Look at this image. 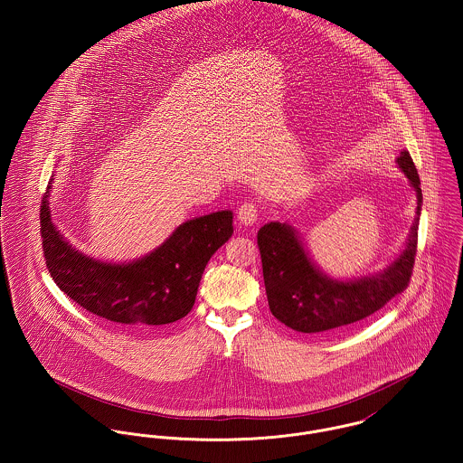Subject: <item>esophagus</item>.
<instances>
[{"instance_id": "34e87169", "label": "esophagus", "mask_w": 463, "mask_h": 463, "mask_svg": "<svg viewBox=\"0 0 463 463\" xmlns=\"http://www.w3.org/2000/svg\"><path fill=\"white\" fill-rule=\"evenodd\" d=\"M259 215H260V206L257 203H244L237 212V217L244 226L255 224L259 221Z\"/></svg>"}]
</instances>
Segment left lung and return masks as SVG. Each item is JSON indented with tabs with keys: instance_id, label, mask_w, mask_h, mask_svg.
Here are the masks:
<instances>
[{
	"instance_id": "obj_1",
	"label": "left lung",
	"mask_w": 463,
	"mask_h": 463,
	"mask_svg": "<svg viewBox=\"0 0 463 463\" xmlns=\"http://www.w3.org/2000/svg\"><path fill=\"white\" fill-rule=\"evenodd\" d=\"M396 162L415 191L417 208L404 248L378 272L351 279L331 278L312 260L288 222L270 221L259 230L269 308L285 326L301 333L340 328L373 316L406 288L415 262L422 191L410 153L401 151Z\"/></svg>"
}]
</instances>
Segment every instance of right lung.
I'll return each instance as SVG.
<instances>
[{"label": "right lung", "instance_id": "1", "mask_svg": "<svg viewBox=\"0 0 463 463\" xmlns=\"http://www.w3.org/2000/svg\"><path fill=\"white\" fill-rule=\"evenodd\" d=\"M53 180L41 204V235L48 270L61 290L87 312L125 328L169 325L193 310L204 267L233 233L232 210L182 222L137 260L105 262L76 250L55 226Z\"/></svg>", "mask_w": 463, "mask_h": 463}]
</instances>
